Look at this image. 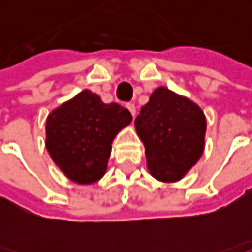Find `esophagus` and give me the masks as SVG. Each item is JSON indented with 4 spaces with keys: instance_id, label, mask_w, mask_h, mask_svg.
Here are the masks:
<instances>
[{
    "instance_id": "esophagus-1",
    "label": "esophagus",
    "mask_w": 252,
    "mask_h": 252,
    "mask_svg": "<svg viewBox=\"0 0 252 252\" xmlns=\"http://www.w3.org/2000/svg\"><path fill=\"white\" fill-rule=\"evenodd\" d=\"M126 109L131 112L132 116L136 115V108H135V104H132V102H128V104H126Z\"/></svg>"
}]
</instances>
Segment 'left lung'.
<instances>
[{"instance_id": "obj_1", "label": "left lung", "mask_w": 252, "mask_h": 252, "mask_svg": "<svg viewBox=\"0 0 252 252\" xmlns=\"http://www.w3.org/2000/svg\"><path fill=\"white\" fill-rule=\"evenodd\" d=\"M135 128L146 148L148 171L162 182L184 178L204 151V112L193 101L163 86L155 89L142 106Z\"/></svg>"}]
</instances>
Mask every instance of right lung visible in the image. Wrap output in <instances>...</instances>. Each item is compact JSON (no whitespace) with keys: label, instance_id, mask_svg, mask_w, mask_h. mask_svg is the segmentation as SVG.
I'll list each match as a JSON object with an SVG mask.
<instances>
[{"label":"right lung","instance_id":"obj_1","mask_svg":"<svg viewBox=\"0 0 252 252\" xmlns=\"http://www.w3.org/2000/svg\"><path fill=\"white\" fill-rule=\"evenodd\" d=\"M131 121L129 110L86 89L48 115L47 151L68 180L93 184L104 177L115 136Z\"/></svg>","mask_w":252,"mask_h":252}]
</instances>
